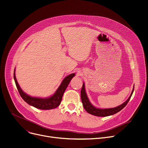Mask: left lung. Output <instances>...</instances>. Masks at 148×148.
<instances>
[{
  "instance_id": "1",
  "label": "left lung",
  "mask_w": 148,
  "mask_h": 148,
  "mask_svg": "<svg viewBox=\"0 0 148 148\" xmlns=\"http://www.w3.org/2000/svg\"><path fill=\"white\" fill-rule=\"evenodd\" d=\"M134 85L133 86V90H132L130 96H129V98H128V99L125 102H124L123 104L118 106L116 107L112 108H105V109H101V108H96L90 103L89 99H88V98L87 96L86 92L84 83H83L82 88V90H81L82 102L84 110L88 113H89L92 115L97 116H107L112 115H114L117 112H119V111H120L127 105V103L129 102V101H130V98L132 96V94L134 91Z\"/></svg>"
}]
</instances>
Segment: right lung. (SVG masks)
Segmentation results:
<instances>
[{
	"label": "right lung",
	"mask_w": 148,
	"mask_h": 148,
	"mask_svg": "<svg viewBox=\"0 0 148 148\" xmlns=\"http://www.w3.org/2000/svg\"><path fill=\"white\" fill-rule=\"evenodd\" d=\"M15 71V70H14V78L16 86L19 93V95H21L24 101L29 105H32L36 108H38V109L45 110L54 109V108L58 107L60 105L64 92L65 91L67 86H68L72 78L75 76L74 73L68 75L62 80L61 84L59 86L58 89L52 96L47 98H40L30 96L23 91L17 82Z\"/></svg>",
	"instance_id": "1"
}]
</instances>
